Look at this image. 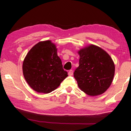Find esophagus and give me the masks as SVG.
Instances as JSON below:
<instances>
[{"label":"esophagus","instance_id":"obj_1","mask_svg":"<svg viewBox=\"0 0 131 131\" xmlns=\"http://www.w3.org/2000/svg\"><path fill=\"white\" fill-rule=\"evenodd\" d=\"M73 74V71L72 70H70L69 71V72H68L69 76H72Z\"/></svg>","mask_w":131,"mask_h":131}]
</instances>
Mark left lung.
Returning a JSON list of instances; mask_svg holds the SVG:
<instances>
[{
  "instance_id": "left-lung-1",
  "label": "left lung",
  "mask_w": 131,
  "mask_h": 131,
  "mask_svg": "<svg viewBox=\"0 0 131 131\" xmlns=\"http://www.w3.org/2000/svg\"><path fill=\"white\" fill-rule=\"evenodd\" d=\"M79 66L74 72L77 85L90 96L105 92L112 84L115 65L110 55L100 47L90 44L79 50Z\"/></svg>"
}]
</instances>
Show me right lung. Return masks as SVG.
<instances>
[{"label": "right lung", "instance_id": "add662e5", "mask_svg": "<svg viewBox=\"0 0 131 131\" xmlns=\"http://www.w3.org/2000/svg\"><path fill=\"white\" fill-rule=\"evenodd\" d=\"M23 72L30 88L44 94L57 89L68 76L58 56L56 44L51 40L40 41L29 51L24 59Z\"/></svg>", "mask_w": 131, "mask_h": 131}]
</instances>
